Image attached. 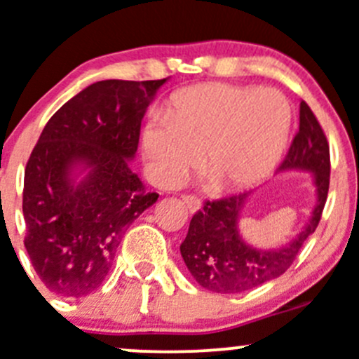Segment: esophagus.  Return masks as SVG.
I'll return each instance as SVG.
<instances>
[{
	"label": "esophagus",
	"instance_id": "esophagus-1",
	"mask_svg": "<svg viewBox=\"0 0 359 359\" xmlns=\"http://www.w3.org/2000/svg\"><path fill=\"white\" fill-rule=\"evenodd\" d=\"M182 201L186 203V207L189 208V212H196V210H200V208H201V201L198 200L194 194H184Z\"/></svg>",
	"mask_w": 359,
	"mask_h": 359
}]
</instances>
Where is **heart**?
I'll use <instances>...</instances> for the list:
<instances>
[{
    "mask_svg": "<svg viewBox=\"0 0 359 359\" xmlns=\"http://www.w3.org/2000/svg\"><path fill=\"white\" fill-rule=\"evenodd\" d=\"M293 109L259 86L208 82L175 93L166 114H152L140 133L149 179L175 187L200 161L224 191L259 182L286 149Z\"/></svg>",
    "mask_w": 359,
    "mask_h": 359,
    "instance_id": "b5f03b06",
    "label": "heart"
}]
</instances>
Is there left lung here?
<instances>
[{
    "instance_id": "obj_1",
    "label": "left lung",
    "mask_w": 359,
    "mask_h": 359,
    "mask_svg": "<svg viewBox=\"0 0 359 359\" xmlns=\"http://www.w3.org/2000/svg\"><path fill=\"white\" fill-rule=\"evenodd\" d=\"M291 168L314 173L318 205L304 231L280 249H254L240 236L236 224L249 193L207 200L193 215L180 254L201 287L214 293H242L283 276L318 228L330 189V145L318 117L305 102L300 103V130L279 166V170Z\"/></svg>"
}]
</instances>
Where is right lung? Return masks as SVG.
<instances>
[{"label":"right lung","instance_id":"add662e5","mask_svg":"<svg viewBox=\"0 0 359 359\" xmlns=\"http://www.w3.org/2000/svg\"><path fill=\"white\" fill-rule=\"evenodd\" d=\"M166 82L102 80L48 119L24 172V245L41 283L80 298L102 286L131 222L156 203L135 158L149 103ZM90 170L74 184L72 168Z\"/></svg>","mask_w":359,"mask_h":359}]
</instances>
